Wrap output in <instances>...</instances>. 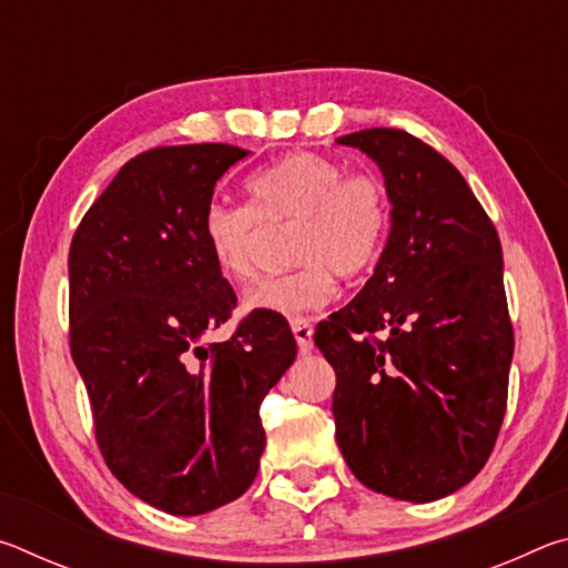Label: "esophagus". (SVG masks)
Listing matches in <instances>:
<instances>
[{
	"instance_id": "esophagus-1",
	"label": "esophagus",
	"mask_w": 568,
	"mask_h": 568,
	"mask_svg": "<svg viewBox=\"0 0 568 568\" xmlns=\"http://www.w3.org/2000/svg\"><path fill=\"white\" fill-rule=\"evenodd\" d=\"M293 335L297 341V351H301L303 355L313 351V325H311V321H305V318L293 321Z\"/></svg>"
}]
</instances>
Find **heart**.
Instances as JSON below:
<instances>
[{
	"label": "heart",
	"mask_w": 568,
	"mask_h": 568,
	"mask_svg": "<svg viewBox=\"0 0 568 568\" xmlns=\"http://www.w3.org/2000/svg\"><path fill=\"white\" fill-rule=\"evenodd\" d=\"M247 205L213 200L205 207L203 240L217 273L235 285L257 275L263 223H297L293 261L301 265L255 285L247 313L295 318L318 311L335 295V277L363 275L388 235L390 210L383 182L371 172H345L318 152H291L247 180Z\"/></svg>",
	"instance_id": "1"
}]
</instances>
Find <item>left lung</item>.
Masks as SVG:
<instances>
[{"mask_svg": "<svg viewBox=\"0 0 568 568\" xmlns=\"http://www.w3.org/2000/svg\"><path fill=\"white\" fill-rule=\"evenodd\" d=\"M335 142L376 162L390 203L371 281L313 335L335 371V436L363 486L428 504L484 468L504 423L514 328L501 240L426 142L390 128Z\"/></svg>", "mask_w": 568, "mask_h": 568, "instance_id": "left-lung-1", "label": "left lung"}]
</instances>
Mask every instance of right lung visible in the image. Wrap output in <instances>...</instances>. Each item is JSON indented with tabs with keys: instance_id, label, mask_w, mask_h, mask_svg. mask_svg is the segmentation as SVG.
Returning <instances> with one entry per match:
<instances>
[{
	"instance_id": "right-lung-1",
	"label": "right lung",
	"mask_w": 568,
	"mask_h": 568,
	"mask_svg": "<svg viewBox=\"0 0 568 568\" xmlns=\"http://www.w3.org/2000/svg\"><path fill=\"white\" fill-rule=\"evenodd\" d=\"M250 155L233 145L155 148L98 197L70 247V348L104 464L140 501L200 516L243 496L265 448L261 403L291 368L285 318L237 305L210 257L203 213Z\"/></svg>"
}]
</instances>
